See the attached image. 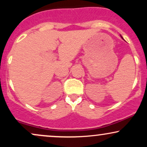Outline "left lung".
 Here are the masks:
<instances>
[{
    "label": "left lung",
    "instance_id": "left-lung-1",
    "mask_svg": "<svg viewBox=\"0 0 147 147\" xmlns=\"http://www.w3.org/2000/svg\"><path fill=\"white\" fill-rule=\"evenodd\" d=\"M120 36H121V35H120ZM121 37H122V39H124V38H123V37H122V36H121Z\"/></svg>",
    "mask_w": 147,
    "mask_h": 147
}]
</instances>
